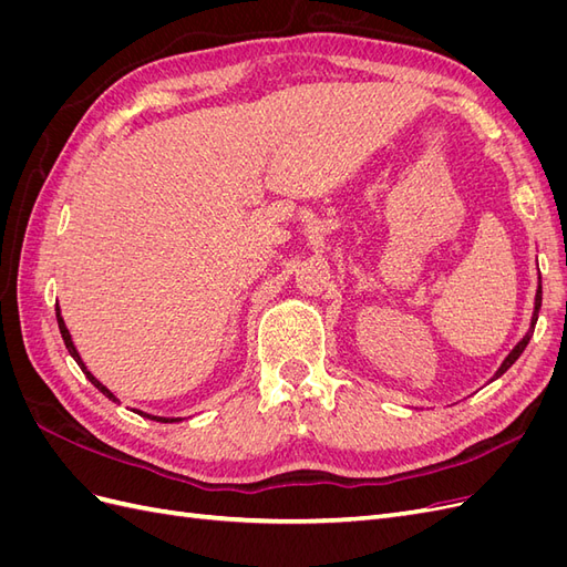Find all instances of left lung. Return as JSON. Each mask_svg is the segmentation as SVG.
Listing matches in <instances>:
<instances>
[{
	"label": "left lung",
	"mask_w": 567,
	"mask_h": 567,
	"mask_svg": "<svg viewBox=\"0 0 567 567\" xmlns=\"http://www.w3.org/2000/svg\"><path fill=\"white\" fill-rule=\"evenodd\" d=\"M539 307H542V277L537 279V293H535V310H532V319H529V329L525 331V336L516 342V348H513L508 354H506V359L502 362V367L496 369V373H494V379H499L502 373H506L508 369H511V364L516 362V359L523 354V350L527 348V342H529V338H532V333H535V323H537V317H539ZM492 379V381H494Z\"/></svg>",
	"instance_id": "obj_1"
}]
</instances>
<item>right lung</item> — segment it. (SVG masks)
I'll return each instance as SVG.
<instances>
[{
	"instance_id": "1",
	"label": "right lung",
	"mask_w": 567,
	"mask_h": 567,
	"mask_svg": "<svg viewBox=\"0 0 567 567\" xmlns=\"http://www.w3.org/2000/svg\"><path fill=\"white\" fill-rule=\"evenodd\" d=\"M56 321H59V331H61V338H63V342H65V348H68V352H71V357L75 359L78 362V367L82 369V373L87 375L90 379V383L96 388V390H101L106 394L109 400H113V402H117V398L115 394L104 385V383H99L96 379H94V373L84 367V362H82V357H80V352H78V348H75V342H73V338H71V331H68V326H65V321H63V317H61V307H59V302H56ZM136 414L140 416H144V419H151V421H161V423H177V421H182V419H165V416H151V414H146V411H140L136 409Z\"/></svg>"
}]
</instances>
